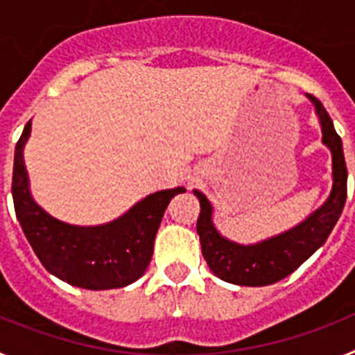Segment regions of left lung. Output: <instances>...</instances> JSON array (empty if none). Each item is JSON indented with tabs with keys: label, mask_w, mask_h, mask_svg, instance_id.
<instances>
[{
	"label": "left lung",
	"mask_w": 355,
	"mask_h": 355,
	"mask_svg": "<svg viewBox=\"0 0 355 355\" xmlns=\"http://www.w3.org/2000/svg\"><path fill=\"white\" fill-rule=\"evenodd\" d=\"M315 105L322 126V142L332 155V190L329 199L315 213L290 231L263 240L254 245H241L227 240L213 224V206L208 197L193 190L200 202L197 234L209 270L225 283L238 286H268L288 277L309 256L324 245L336 225L347 200V165L340 135L334 130L324 105L307 96Z\"/></svg>",
	"instance_id": "left-lung-1"
}]
</instances>
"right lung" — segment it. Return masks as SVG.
Listing matches in <instances>:
<instances>
[{"mask_svg": "<svg viewBox=\"0 0 355 355\" xmlns=\"http://www.w3.org/2000/svg\"><path fill=\"white\" fill-rule=\"evenodd\" d=\"M31 131L24 128L14 155L12 197L17 220L31 249L55 277L85 290H114L146 274L163 213L184 188L150 193L124 215L101 225H71L44 211L30 193L23 149Z\"/></svg>", "mask_w": 355, "mask_h": 355, "instance_id": "add662e5", "label": "right lung"}]
</instances>
